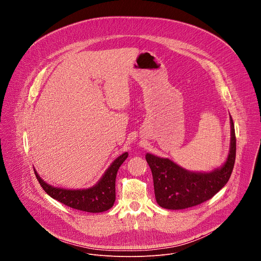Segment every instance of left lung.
<instances>
[{"label":"left lung","mask_w":261,"mask_h":261,"mask_svg":"<svg viewBox=\"0 0 261 261\" xmlns=\"http://www.w3.org/2000/svg\"><path fill=\"white\" fill-rule=\"evenodd\" d=\"M230 148L226 162L211 172H191L169 159L146 154L153 174L158 204L167 210H182L198 205L217 194L227 184L236 161L237 139L230 117Z\"/></svg>","instance_id":"8db88e82"}]
</instances>
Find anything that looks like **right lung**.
<instances>
[{
	"label": "right lung",
	"instance_id": "right-lung-1",
	"mask_svg": "<svg viewBox=\"0 0 261 261\" xmlns=\"http://www.w3.org/2000/svg\"><path fill=\"white\" fill-rule=\"evenodd\" d=\"M128 153H124L118 157L108 169L105 171L101 179L89 189L68 190L56 188L46 184L35 170L37 179L43 190L54 199L72 208L89 213H102L113 207L116 200V177L117 172L123 162L127 159Z\"/></svg>",
	"mask_w": 261,
	"mask_h": 261
}]
</instances>
